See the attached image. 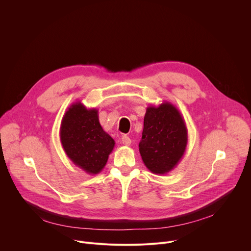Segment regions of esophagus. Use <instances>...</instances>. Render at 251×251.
I'll use <instances>...</instances> for the list:
<instances>
[{"label":"esophagus","mask_w":251,"mask_h":251,"mask_svg":"<svg viewBox=\"0 0 251 251\" xmlns=\"http://www.w3.org/2000/svg\"><path fill=\"white\" fill-rule=\"evenodd\" d=\"M121 142L123 145H126V146H129L131 144V139L127 136V135H123L121 137Z\"/></svg>","instance_id":"obj_1"}]
</instances>
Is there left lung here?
Returning a JSON list of instances; mask_svg holds the SVG:
<instances>
[{"label":"left lung","instance_id":"8db88e82","mask_svg":"<svg viewBox=\"0 0 251 251\" xmlns=\"http://www.w3.org/2000/svg\"><path fill=\"white\" fill-rule=\"evenodd\" d=\"M188 145V129L176 107L170 102L149 106L139 151L152 173L165 175L180 162Z\"/></svg>","mask_w":251,"mask_h":251}]
</instances>
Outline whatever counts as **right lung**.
Instances as JSON below:
<instances>
[{
  "label": "right lung",
  "mask_w": 251,
  "mask_h": 251,
  "mask_svg": "<svg viewBox=\"0 0 251 251\" xmlns=\"http://www.w3.org/2000/svg\"><path fill=\"white\" fill-rule=\"evenodd\" d=\"M59 136L66 156L90 175L102 171L115 146V141L99 123L98 110L87 109L81 101L68 107L61 120Z\"/></svg>",
  "instance_id": "add662e5"
}]
</instances>
